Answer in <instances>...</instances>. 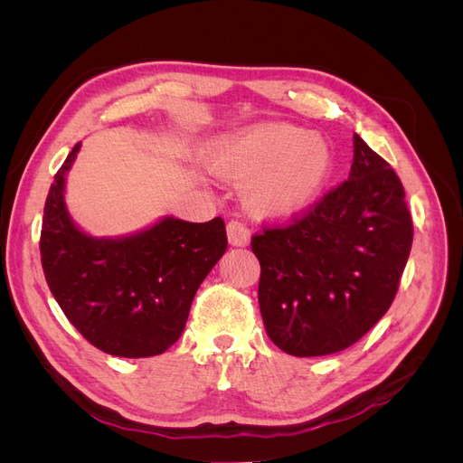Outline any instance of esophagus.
Segmentation results:
<instances>
[{
    "label": "esophagus",
    "instance_id": "34e87169",
    "mask_svg": "<svg viewBox=\"0 0 463 463\" xmlns=\"http://www.w3.org/2000/svg\"><path fill=\"white\" fill-rule=\"evenodd\" d=\"M226 230H228V240H230V243L233 247H245L249 243L250 232H249V228L245 226L243 222L232 220V222H228V228Z\"/></svg>",
    "mask_w": 463,
    "mask_h": 463
}]
</instances>
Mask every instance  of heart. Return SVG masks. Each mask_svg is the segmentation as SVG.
Masks as SVG:
<instances>
[{
  "label": "heart",
  "instance_id": "1",
  "mask_svg": "<svg viewBox=\"0 0 463 463\" xmlns=\"http://www.w3.org/2000/svg\"><path fill=\"white\" fill-rule=\"evenodd\" d=\"M208 164L223 179H249L245 201L253 213L286 218L318 199L330 177L332 152L318 135L288 123H260L216 141Z\"/></svg>",
  "mask_w": 463,
  "mask_h": 463
}]
</instances>
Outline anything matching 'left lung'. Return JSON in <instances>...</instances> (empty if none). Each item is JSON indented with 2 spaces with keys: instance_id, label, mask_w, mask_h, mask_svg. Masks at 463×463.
I'll list each match as a JSON object with an SVG mask.
<instances>
[{
  "instance_id": "left-lung-1",
  "label": "left lung",
  "mask_w": 463,
  "mask_h": 463,
  "mask_svg": "<svg viewBox=\"0 0 463 463\" xmlns=\"http://www.w3.org/2000/svg\"><path fill=\"white\" fill-rule=\"evenodd\" d=\"M411 241L400 177L355 133L349 179L250 240L269 338L296 357L354 345L390 309Z\"/></svg>"
}]
</instances>
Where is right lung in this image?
<instances>
[{"instance_id": "add662e5", "label": "right lung", "mask_w": 463, "mask_h": 463, "mask_svg": "<svg viewBox=\"0 0 463 463\" xmlns=\"http://www.w3.org/2000/svg\"><path fill=\"white\" fill-rule=\"evenodd\" d=\"M79 148L80 143L55 174L44 204L40 257L46 282L94 347L131 359L160 355L179 340L194 293L226 253V223L167 216L118 240L87 235L63 201L65 174Z\"/></svg>"}]
</instances>
